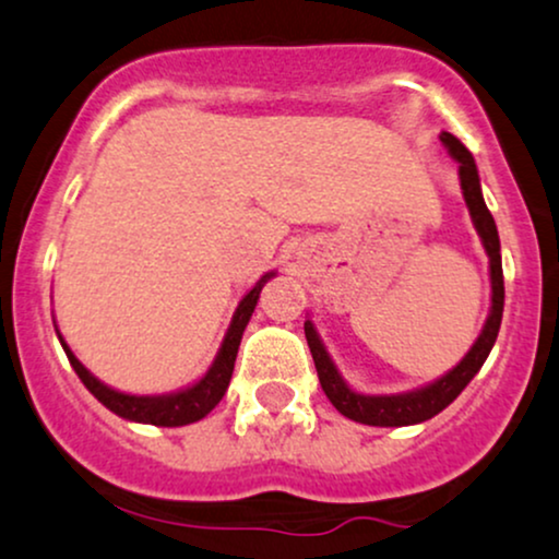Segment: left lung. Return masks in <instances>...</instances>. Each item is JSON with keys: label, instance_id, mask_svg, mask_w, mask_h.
<instances>
[{"label": "left lung", "instance_id": "left-lung-1", "mask_svg": "<svg viewBox=\"0 0 559 559\" xmlns=\"http://www.w3.org/2000/svg\"><path fill=\"white\" fill-rule=\"evenodd\" d=\"M441 142L447 144L449 153L460 160V181L462 192H465V203L473 216L475 229H478L483 246H486L488 259H491V313H488V322L483 328L480 337L475 341V346L469 348V354L451 369L449 374H443L441 380H436L428 388H419V391L401 393V396H361L354 393L346 382L337 374L335 364L330 361L328 350H324L322 341H319L317 330L311 328V322L304 324L306 341H309L313 367H317L319 382H322V391L328 393L341 415L361 425H374V428H401V425H417L425 419L436 417L438 412H443L447 406L460 396L467 388V382L478 374L483 361L491 354L493 343H497L499 324H501V311H504V274H501V253H499V231L493 224L491 211L486 209L480 195V179L478 168H475L473 155L469 150L456 140L454 134L443 131Z\"/></svg>", "mask_w": 559, "mask_h": 559}]
</instances>
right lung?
Returning a JSON list of instances; mask_svg holds the SVG:
<instances>
[{
  "instance_id": "right-lung-1",
  "label": "right lung",
  "mask_w": 559,
  "mask_h": 559,
  "mask_svg": "<svg viewBox=\"0 0 559 559\" xmlns=\"http://www.w3.org/2000/svg\"><path fill=\"white\" fill-rule=\"evenodd\" d=\"M272 277H274L272 272L263 274V277L255 282L253 290L240 300L235 317H231L227 337H224L222 343V350H218L216 361L211 364L205 378L195 382L192 388H187V391L171 393V396H129V393L112 391V388L103 385L94 374L86 372L84 364L71 354V348L66 346L62 337L60 343L62 348H66V356L68 361H71V367L76 369L79 380L90 388V393L99 401V404L108 406V409L116 412L118 417L131 419V423L158 425V428H181V425H190V423H198V419H203L213 406L224 399V393H227L229 380H231V369H235L237 348H240V341H242V330H246L250 313H253L255 304H259L261 287Z\"/></svg>"
}]
</instances>
